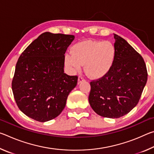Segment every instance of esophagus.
<instances>
[{"label":"esophagus","instance_id":"1","mask_svg":"<svg viewBox=\"0 0 154 154\" xmlns=\"http://www.w3.org/2000/svg\"><path fill=\"white\" fill-rule=\"evenodd\" d=\"M85 78L83 77V76H79V78H78V83H80L81 82H83V81H85Z\"/></svg>","mask_w":154,"mask_h":154}]
</instances>
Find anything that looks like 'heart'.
<instances>
[{"instance_id":"b5f03b06","label":"heart","mask_w":154,"mask_h":154,"mask_svg":"<svg viewBox=\"0 0 154 154\" xmlns=\"http://www.w3.org/2000/svg\"><path fill=\"white\" fill-rule=\"evenodd\" d=\"M116 56V49L109 41H87L79 43L72 49V55L65 56V63L72 71H79L85 64L90 77L100 78L110 71Z\"/></svg>"}]
</instances>
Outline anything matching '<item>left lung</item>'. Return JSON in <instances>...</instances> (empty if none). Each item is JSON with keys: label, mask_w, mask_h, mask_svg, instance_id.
<instances>
[{"label": "left lung", "mask_w": 154, "mask_h": 154, "mask_svg": "<svg viewBox=\"0 0 154 154\" xmlns=\"http://www.w3.org/2000/svg\"><path fill=\"white\" fill-rule=\"evenodd\" d=\"M116 56L107 74L90 82L91 107L104 118H119L128 113L139 101L147 83L143 57L121 36L114 34Z\"/></svg>", "instance_id": "left-lung-1"}]
</instances>
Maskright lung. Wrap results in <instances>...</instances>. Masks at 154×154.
<instances>
[{
  "mask_svg": "<svg viewBox=\"0 0 154 154\" xmlns=\"http://www.w3.org/2000/svg\"><path fill=\"white\" fill-rule=\"evenodd\" d=\"M74 35L44 32L22 52L17 62L12 90L20 110L36 121L58 116L78 77L64 72V54Z\"/></svg>",
  "mask_w": 154,
  "mask_h": 154,
  "instance_id": "1",
  "label": "right lung"
}]
</instances>
